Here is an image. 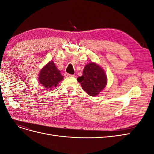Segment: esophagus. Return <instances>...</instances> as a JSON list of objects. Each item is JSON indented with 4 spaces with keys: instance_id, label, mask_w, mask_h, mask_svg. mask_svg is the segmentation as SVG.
Masks as SVG:
<instances>
[{
    "instance_id": "esophagus-1",
    "label": "esophagus",
    "mask_w": 154,
    "mask_h": 154,
    "mask_svg": "<svg viewBox=\"0 0 154 154\" xmlns=\"http://www.w3.org/2000/svg\"><path fill=\"white\" fill-rule=\"evenodd\" d=\"M64 76H65V77L69 78V77H73L74 75V74H68V73H65Z\"/></svg>"
}]
</instances>
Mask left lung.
Masks as SVG:
<instances>
[{
    "mask_svg": "<svg viewBox=\"0 0 154 154\" xmlns=\"http://www.w3.org/2000/svg\"><path fill=\"white\" fill-rule=\"evenodd\" d=\"M83 91L91 96H96L105 87L107 77L104 70L94 62L85 66L83 75L77 78Z\"/></svg>",
    "mask_w": 154,
    "mask_h": 154,
    "instance_id": "8db88e82",
    "label": "left lung"
}]
</instances>
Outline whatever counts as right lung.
<instances>
[{"label":"right lung","instance_id":"obj_1","mask_svg":"<svg viewBox=\"0 0 154 154\" xmlns=\"http://www.w3.org/2000/svg\"><path fill=\"white\" fill-rule=\"evenodd\" d=\"M63 79L60 71L55 66L54 62L50 61L41 69L38 74V82L46 89L51 91Z\"/></svg>","mask_w":154,"mask_h":154}]
</instances>
